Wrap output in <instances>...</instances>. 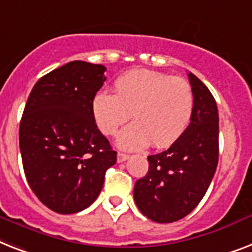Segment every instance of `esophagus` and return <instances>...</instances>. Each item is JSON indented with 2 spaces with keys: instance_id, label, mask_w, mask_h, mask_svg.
<instances>
[{
  "instance_id": "1",
  "label": "esophagus",
  "mask_w": 252,
  "mask_h": 252,
  "mask_svg": "<svg viewBox=\"0 0 252 252\" xmlns=\"http://www.w3.org/2000/svg\"><path fill=\"white\" fill-rule=\"evenodd\" d=\"M128 158H130L128 155L122 154V152H118V155H117V161H118V162H124V161L127 160Z\"/></svg>"
}]
</instances>
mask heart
I'll return each mask as SVG.
<instances>
[{"mask_svg":"<svg viewBox=\"0 0 252 252\" xmlns=\"http://www.w3.org/2000/svg\"><path fill=\"white\" fill-rule=\"evenodd\" d=\"M114 92L98 91L92 98V117L106 135L116 132L132 113L135 122L116 138L122 150L165 148L186 131L194 113V91L181 76L148 69H134L120 75Z\"/></svg>","mask_w":252,"mask_h":252,"instance_id":"b5f03b06","label":"heart"}]
</instances>
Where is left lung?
Returning <instances> with one entry per match:
<instances>
[{
	"label": "left lung",
	"mask_w": 252,
	"mask_h": 252,
	"mask_svg": "<svg viewBox=\"0 0 252 252\" xmlns=\"http://www.w3.org/2000/svg\"><path fill=\"white\" fill-rule=\"evenodd\" d=\"M189 80L195 100L189 127L168 150L148 156V172L134 187L139 211L161 224L181 220L198 206L219 161L216 100L192 72Z\"/></svg>",
	"instance_id": "1"
}]
</instances>
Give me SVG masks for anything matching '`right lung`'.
<instances>
[{
    "label": "right lung",
    "instance_id": "obj_1",
    "mask_svg": "<svg viewBox=\"0 0 252 252\" xmlns=\"http://www.w3.org/2000/svg\"><path fill=\"white\" fill-rule=\"evenodd\" d=\"M106 67L71 61L37 80L24 106L19 147L27 182L39 200L62 215L96 200L117 152L97 128L92 98Z\"/></svg>",
    "mask_w": 252,
    "mask_h": 252
}]
</instances>
